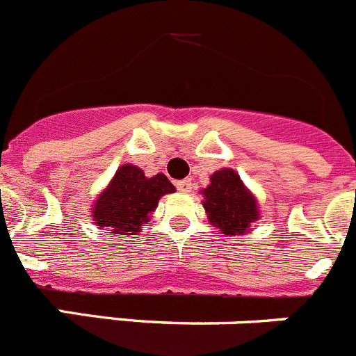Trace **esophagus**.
<instances>
[{
  "instance_id": "esophagus-1",
  "label": "esophagus",
  "mask_w": 356,
  "mask_h": 356,
  "mask_svg": "<svg viewBox=\"0 0 356 356\" xmlns=\"http://www.w3.org/2000/svg\"><path fill=\"white\" fill-rule=\"evenodd\" d=\"M175 186H177V190L181 191V193H188V191H191V181H190V179L179 181Z\"/></svg>"
}]
</instances>
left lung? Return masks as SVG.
I'll return each instance as SVG.
<instances>
[{"mask_svg":"<svg viewBox=\"0 0 356 356\" xmlns=\"http://www.w3.org/2000/svg\"><path fill=\"white\" fill-rule=\"evenodd\" d=\"M207 218L225 236H243L259 220L255 197L232 168H222L211 175V184L202 190Z\"/></svg>","mask_w":356,"mask_h":356,"instance_id":"left-lung-1","label":"left lung"}]
</instances>
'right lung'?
Masks as SVG:
<instances>
[{
    "label": "right lung",
    "instance_id": "1",
    "mask_svg": "<svg viewBox=\"0 0 356 356\" xmlns=\"http://www.w3.org/2000/svg\"><path fill=\"white\" fill-rule=\"evenodd\" d=\"M174 191L166 175L145 177L138 166L122 165L95 200L92 220L102 229H110V234L136 236L150 220L149 214L158 207L159 198Z\"/></svg>",
    "mask_w": 356,
    "mask_h": 356
}]
</instances>
